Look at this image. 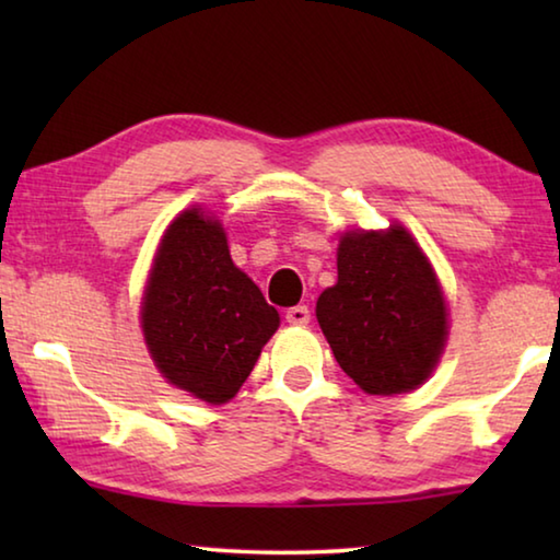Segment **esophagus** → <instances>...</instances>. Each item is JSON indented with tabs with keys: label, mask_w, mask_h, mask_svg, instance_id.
Returning a JSON list of instances; mask_svg holds the SVG:
<instances>
[{
	"label": "esophagus",
	"mask_w": 560,
	"mask_h": 560,
	"mask_svg": "<svg viewBox=\"0 0 560 560\" xmlns=\"http://www.w3.org/2000/svg\"><path fill=\"white\" fill-rule=\"evenodd\" d=\"M287 320L291 326H306L311 320V311L308 306H293L287 311Z\"/></svg>",
	"instance_id": "esophagus-1"
}]
</instances>
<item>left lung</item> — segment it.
Returning <instances> with one entry per match:
<instances>
[{
	"mask_svg": "<svg viewBox=\"0 0 560 560\" xmlns=\"http://www.w3.org/2000/svg\"><path fill=\"white\" fill-rule=\"evenodd\" d=\"M316 318L343 373L371 395L415 390L438 365L447 306L420 246L402 226L346 232L338 281Z\"/></svg>",
	"mask_w": 560,
	"mask_h": 560,
	"instance_id": "left-lung-1",
	"label": "left lung"
}]
</instances>
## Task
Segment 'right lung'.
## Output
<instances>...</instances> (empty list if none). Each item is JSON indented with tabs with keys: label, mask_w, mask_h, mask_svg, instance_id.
Returning a JSON list of instances; mask_svg holds the SVG:
<instances>
[{
	"label": "right lung",
	"mask_w": 560,
	"mask_h": 560,
	"mask_svg": "<svg viewBox=\"0 0 560 560\" xmlns=\"http://www.w3.org/2000/svg\"><path fill=\"white\" fill-rule=\"evenodd\" d=\"M277 328L279 311L234 267L222 224L200 210L179 214L143 299V334L160 373L205 402H226Z\"/></svg>",
	"instance_id": "obj_1"
}]
</instances>
